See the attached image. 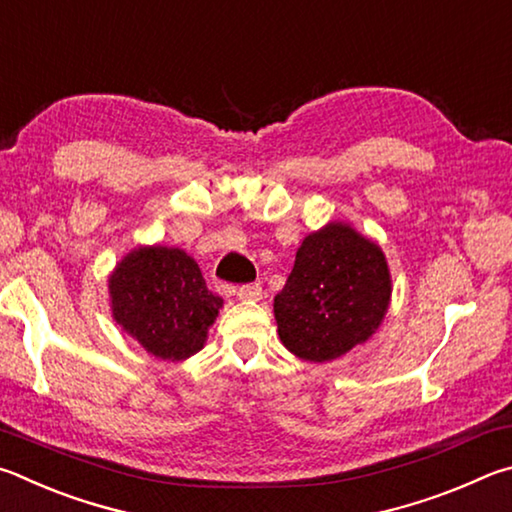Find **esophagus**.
<instances>
[{"label": "esophagus", "mask_w": 512, "mask_h": 512, "mask_svg": "<svg viewBox=\"0 0 512 512\" xmlns=\"http://www.w3.org/2000/svg\"><path fill=\"white\" fill-rule=\"evenodd\" d=\"M263 297V288L261 283H249V285H242L238 290V299L240 301H258Z\"/></svg>", "instance_id": "obj_1"}]
</instances>
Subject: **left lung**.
<instances>
[{
	"instance_id": "left-lung-1",
	"label": "left lung",
	"mask_w": 512,
	"mask_h": 512,
	"mask_svg": "<svg viewBox=\"0 0 512 512\" xmlns=\"http://www.w3.org/2000/svg\"><path fill=\"white\" fill-rule=\"evenodd\" d=\"M391 274L380 245L346 222L303 238L274 317L283 346L306 362H330L380 328Z\"/></svg>"
}]
</instances>
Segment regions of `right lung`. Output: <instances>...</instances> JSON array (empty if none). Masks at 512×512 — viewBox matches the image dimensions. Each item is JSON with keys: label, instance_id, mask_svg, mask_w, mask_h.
<instances>
[{"label": "right lung", "instance_id": "obj_1", "mask_svg": "<svg viewBox=\"0 0 512 512\" xmlns=\"http://www.w3.org/2000/svg\"><path fill=\"white\" fill-rule=\"evenodd\" d=\"M112 317L150 355L182 362L202 351L222 299L200 267L177 247H137L107 281Z\"/></svg>", "mask_w": 512, "mask_h": 512}]
</instances>
